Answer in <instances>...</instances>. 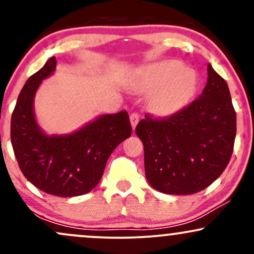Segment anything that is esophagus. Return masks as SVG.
Masks as SVG:
<instances>
[{
	"label": "esophagus",
	"mask_w": 254,
	"mask_h": 254,
	"mask_svg": "<svg viewBox=\"0 0 254 254\" xmlns=\"http://www.w3.org/2000/svg\"><path fill=\"white\" fill-rule=\"evenodd\" d=\"M139 122V116L137 115V113H131L130 115V123H131V127H132V129H135L136 125L138 124Z\"/></svg>",
	"instance_id": "34e87169"
}]
</instances>
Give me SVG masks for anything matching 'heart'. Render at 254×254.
Listing matches in <instances>:
<instances>
[{
  "label": "heart",
  "mask_w": 254,
  "mask_h": 254,
  "mask_svg": "<svg viewBox=\"0 0 254 254\" xmlns=\"http://www.w3.org/2000/svg\"><path fill=\"white\" fill-rule=\"evenodd\" d=\"M198 78L193 69L184 68L176 60L162 61L142 69L135 89L150 93L148 106L154 115L168 117L183 110L194 97Z\"/></svg>",
  "instance_id": "heart-1"
}]
</instances>
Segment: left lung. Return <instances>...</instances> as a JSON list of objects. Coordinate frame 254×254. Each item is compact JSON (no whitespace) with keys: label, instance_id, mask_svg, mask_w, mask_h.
<instances>
[{"label":"left lung","instance_id":"left-lung-1","mask_svg":"<svg viewBox=\"0 0 254 254\" xmlns=\"http://www.w3.org/2000/svg\"><path fill=\"white\" fill-rule=\"evenodd\" d=\"M235 133L228 84L208 64V81L199 98L171 117L145 115L137 124L148 183L167 194L204 190L226 170Z\"/></svg>","mask_w":254,"mask_h":254}]
</instances>
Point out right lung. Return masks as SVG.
<instances>
[{"label":"right lung","mask_w":254,"mask_h":254,"mask_svg":"<svg viewBox=\"0 0 254 254\" xmlns=\"http://www.w3.org/2000/svg\"><path fill=\"white\" fill-rule=\"evenodd\" d=\"M56 57L26 81L11 115L10 139L26 179L49 194L75 197L92 191L112 151L131 136L127 111L101 115L69 135H48L37 123L34 95L56 70Z\"/></svg>","instance_id":"add662e5"}]
</instances>
